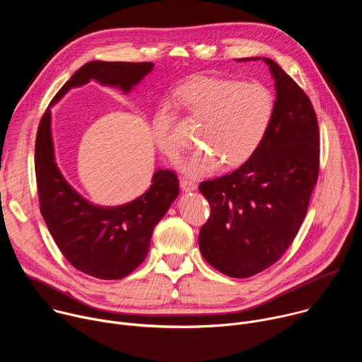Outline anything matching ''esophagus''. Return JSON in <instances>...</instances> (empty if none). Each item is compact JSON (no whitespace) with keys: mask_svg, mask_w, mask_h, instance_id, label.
Here are the masks:
<instances>
[{"mask_svg":"<svg viewBox=\"0 0 362 362\" xmlns=\"http://www.w3.org/2000/svg\"><path fill=\"white\" fill-rule=\"evenodd\" d=\"M180 187L183 192H194L197 189V185L193 182V180H189V179H185L182 177L180 179Z\"/></svg>","mask_w":362,"mask_h":362,"instance_id":"34e87169","label":"esophagus"}]
</instances>
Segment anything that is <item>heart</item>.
<instances>
[{
    "label": "heart",
    "instance_id": "b5f03b06",
    "mask_svg": "<svg viewBox=\"0 0 362 362\" xmlns=\"http://www.w3.org/2000/svg\"><path fill=\"white\" fill-rule=\"evenodd\" d=\"M180 94L189 113L203 122L197 132V141L203 146L179 163L190 177L209 176L222 163L229 168L243 165L264 141L274 119V94L259 83L204 77L186 84ZM153 137L165 156H179L182 143L175 134L169 105L154 115Z\"/></svg>",
    "mask_w": 362,
    "mask_h": 362
}]
</instances>
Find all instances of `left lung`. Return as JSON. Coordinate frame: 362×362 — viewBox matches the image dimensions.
Returning a JSON list of instances; mask_svg holds the SVG:
<instances>
[{"instance_id":"8db88e82","label":"left lung","mask_w":362,"mask_h":362,"mask_svg":"<svg viewBox=\"0 0 362 362\" xmlns=\"http://www.w3.org/2000/svg\"><path fill=\"white\" fill-rule=\"evenodd\" d=\"M275 83L271 127L253 156L235 172L202 182L211 204L199 247L204 261L230 278H247L274 265L295 239L308 212L320 169L314 107L299 86L271 59Z\"/></svg>"}]
</instances>
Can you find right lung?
Segmentation results:
<instances>
[{
  "mask_svg": "<svg viewBox=\"0 0 362 362\" xmlns=\"http://www.w3.org/2000/svg\"><path fill=\"white\" fill-rule=\"evenodd\" d=\"M153 69L151 63L90 62L62 87L38 126L35 175L41 215L66 259L98 279H122L144 261L154 226L179 194V182L173 172L158 169L150 187L127 203L101 206L87 200L69 183L56 162L51 107L69 90L90 80L130 94Z\"/></svg>",
  "mask_w": 362,
  "mask_h": 362,
  "instance_id": "obj_1",
  "label": "right lung"
}]
</instances>
